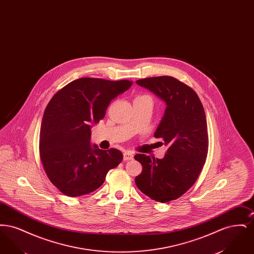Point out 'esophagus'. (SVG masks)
Wrapping results in <instances>:
<instances>
[{
	"label": "esophagus",
	"instance_id": "34e87169",
	"mask_svg": "<svg viewBox=\"0 0 254 254\" xmlns=\"http://www.w3.org/2000/svg\"><path fill=\"white\" fill-rule=\"evenodd\" d=\"M133 158V154L130 151H126L124 152V160L125 161H128V160H131Z\"/></svg>",
	"mask_w": 254,
	"mask_h": 254
}]
</instances>
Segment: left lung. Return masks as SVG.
Here are the masks:
<instances>
[{
  "label": "left lung",
  "instance_id": "obj_1",
  "mask_svg": "<svg viewBox=\"0 0 254 254\" xmlns=\"http://www.w3.org/2000/svg\"><path fill=\"white\" fill-rule=\"evenodd\" d=\"M162 99L167 108L154 137L163 138L169 149L163 159L136 154L143 166L137 188L160 203L178 199L197 180L205 163L208 135L205 110L196 92L170 76L136 81Z\"/></svg>",
  "mask_w": 254,
  "mask_h": 254
}]
</instances>
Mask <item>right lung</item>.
<instances>
[{"label":"right lung","instance_id":"1","mask_svg":"<svg viewBox=\"0 0 254 254\" xmlns=\"http://www.w3.org/2000/svg\"><path fill=\"white\" fill-rule=\"evenodd\" d=\"M131 85L128 80L81 78L49 101L41 125L39 150L49 180L61 192L70 197L90 193L121 163L120 150L90 145V129L105 117L110 102Z\"/></svg>","mask_w":254,"mask_h":254}]
</instances>
